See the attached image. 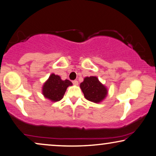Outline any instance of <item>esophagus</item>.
<instances>
[{"label":"esophagus","mask_w":156,"mask_h":156,"mask_svg":"<svg viewBox=\"0 0 156 156\" xmlns=\"http://www.w3.org/2000/svg\"><path fill=\"white\" fill-rule=\"evenodd\" d=\"M72 83H73L74 85H78V84H79V82H78L77 80H74L73 82H72Z\"/></svg>","instance_id":"esophagus-1"}]
</instances>
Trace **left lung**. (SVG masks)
<instances>
[{"mask_svg":"<svg viewBox=\"0 0 156 156\" xmlns=\"http://www.w3.org/2000/svg\"><path fill=\"white\" fill-rule=\"evenodd\" d=\"M84 98L90 102L100 103L102 102L108 95V90L102 84L97 76H91L84 77L80 84Z\"/></svg>","mask_w":156,"mask_h":156,"instance_id":"8db88e82","label":"left lung"}]
</instances>
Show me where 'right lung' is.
Returning a JSON list of instances; mask_svg holds the SVG:
<instances>
[{"instance_id": "add662e5", "label": "right lung", "mask_w": 156, "mask_h": 156, "mask_svg": "<svg viewBox=\"0 0 156 156\" xmlns=\"http://www.w3.org/2000/svg\"><path fill=\"white\" fill-rule=\"evenodd\" d=\"M72 85L69 80H62L59 76L53 73L43 84L42 94L51 102H58L63 98L68 87Z\"/></svg>"}]
</instances>
